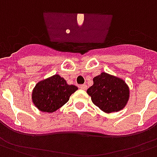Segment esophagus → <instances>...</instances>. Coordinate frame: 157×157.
I'll return each mask as SVG.
<instances>
[{
  "label": "esophagus",
  "instance_id": "1",
  "mask_svg": "<svg viewBox=\"0 0 157 157\" xmlns=\"http://www.w3.org/2000/svg\"><path fill=\"white\" fill-rule=\"evenodd\" d=\"M79 88L81 89V90H85L87 89V85H86V84H80Z\"/></svg>",
  "mask_w": 157,
  "mask_h": 157
}]
</instances>
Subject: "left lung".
<instances>
[{
  "instance_id": "8db88e82",
  "label": "left lung",
  "mask_w": 157,
  "mask_h": 157,
  "mask_svg": "<svg viewBox=\"0 0 157 157\" xmlns=\"http://www.w3.org/2000/svg\"><path fill=\"white\" fill-rule=\"evenodd\" d=\"M94 84L87 93L93 103L105 113L121 110L128 102L130 91L124 80L102 73L94 78Z\"/></svg>"
}]
</instances>
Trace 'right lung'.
<instances>
[{
    "instance_id": "add662e5",
    "label": "right lung",
    "mask_w": 157,
    "mask_h": 157,
    "mask_svg": "<svg viewBox=\"0 0 157 157\" xmlns=\"http://www.w3.org/2000/svg\"><path fill=\"white\" fill-rule=\"evenodd\" d=\"M78 87L67 84L66 80L58 74L36 83L33 91V101L42 112L56 111L68 101Z\"/></svg>"
}]
</instances>
